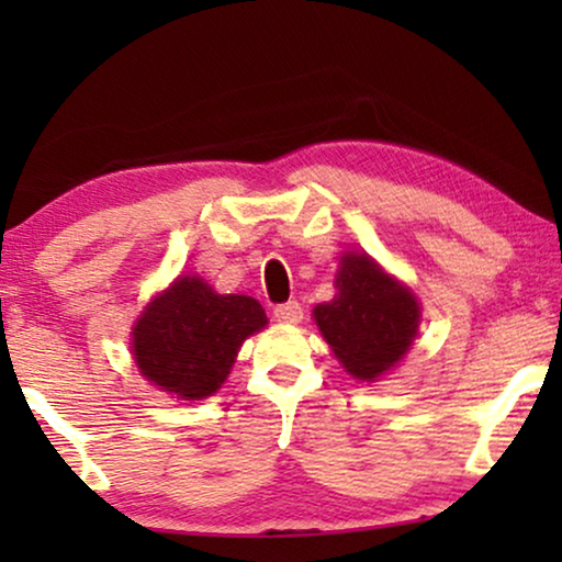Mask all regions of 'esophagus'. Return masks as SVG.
Listing matches in <instances>:
<instances>
[{
    "mask_svg": "<svg viewBox=\"0 0 562 562\" xmlns=\"http://www.w3.org/2000/svg\"><path fill=\"white\" fill-rule=\"evenodd\" d=\"M273 317H276V322H281V325H296V322H302V317H304V306L299 302L279 304L273 310Z\"/></svg>",
    "mask_w": 562,
    "mask_h": 562,
    "instance_id": "esophagus-1",
    "label": "esophagus"
}]
</instances>
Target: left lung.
I'll return each instance as SVG.
<instances>
[{"label":"left lung","mask_w":562,"mask_h":562,"mask_svg":"<svg viewBox=\"0 0 562 562\" xmlns=\"http://www.w3.org/2000/svg\"><path fill=\"white\" fill-rule=\"evenodd\" d=\"M335 286V299L319 304L314 319L337 360L356 379L373 381L409 350L419 325L417 299L366 252L342 256Z\"/></svg>","instance_id":"8db88e82"}]
</instances>
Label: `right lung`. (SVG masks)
Returning <instances> with one entry per match:
<instances>
[{"label": "right lung", "mask_w": 562, "mask_h": 562, "mask_svg": "<svg viewBox=\"0 0 562 562\" xmlns=\"http://www.w3.org/2000/svg\"><path fill=\"white\" fill-rule=\"evenodd\" d=\"M252 296L214 294L196 276H183L160 294L133 329L140 373L181 398L212 396L225 383L243 340L266 327Z\"/></svg>", "instance_id": "1"}]
</instances>
